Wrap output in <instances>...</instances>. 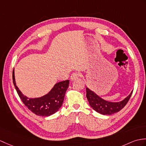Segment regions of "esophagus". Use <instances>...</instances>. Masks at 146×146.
I'll return each mask as SVG.
<instances>
[{"instance_id": "1", "label": "esophagus", "mask_w": 146, "mask_h": 146, "mask_svg": "<svg viewBox=\"0 0 146 146\" xmlns=\"http://www.w3.org/2000/svg\"><path fill=\"white\" fill-rule=\"evenodd\" d=\"M80 76V74L78 72H74L72 74V75L70 76V79L72 81H74L76 80V79H78V78Z\"/></svg>"}]
</instances>
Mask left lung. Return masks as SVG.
Masks as SVG:
<instances>
[{
  "label": "left lung",
  "instance_id": "obj_1",
  "mask_svg": "<svg viewBox=\"0 0 146 146\" xmlns=\"http://www.w3.org/2000/svg\"><path fill=\"white\" fill-rule=\"evenodd\" d=\"M86 98L91 108L98 113L103 115H111L121 111L127 103L133 91H132L129 95L122 101L113 103L103 100L88 88H86Z\"/></svg>",
  "mask_w": 146,
  "mask_h": 146
}]
</instances>
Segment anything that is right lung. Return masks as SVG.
<instances>
[{
  "instance_id": "obj_1",
  "label": "right lung",
  "mask_w": 146,
  "mask_h": 146,
  "mask_svg": "<svg viewBox=\"0 0 146 146\" xmlns=\"http://www.w3.org/2000/svg\"><path fill=\"white\" fill-rule=\"evenodd\" d=\"M13 83L23 103L32 113L41 116H49L55 113L62 106L66 91L69 86L70 80L57 83L46 95L38 98H29L21 93L16 86L14 70L12 73Z\"/></svg>"
}]
</instances>
